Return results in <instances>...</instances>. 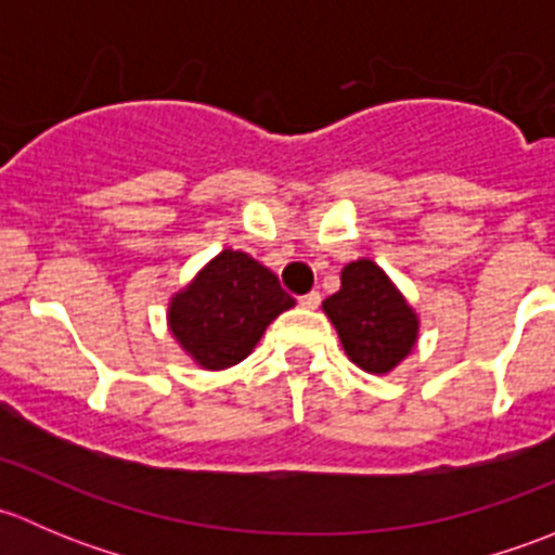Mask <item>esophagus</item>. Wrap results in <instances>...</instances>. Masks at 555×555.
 I'll return each mask as SVG.
<instances>
[{"mask_svg": "<svg viewBox=\"0 0 555 555\" xmlns=\"http://www.w3.org/2000/svg\"><path fill=\"white\" fill-rule=\"evenodd\" d=\"M319 300H322V295H319V293H306V295H300L298 304L304 306V309H317Z\"/></svg>", "mask_w": 555, "mask_h": 555, "instance_id": "34e87169", "label": "esophagus"}]
</instances>
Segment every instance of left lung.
<instances>
[{"label":"left lung","instance_id":"1","mask_svg":"<svg viewBox=\"0 0 555 555\" xmlns=\"http://www.w3.org/2000/svg\"><path fill=\"white\" fill-rule=\"evenodd\" d=\"M346 357L373 376H386L418 344V313L382 266L367 257L340 271V289L322 304Z\"/></svg>","mask_w":555,"mask_h":555}]
</instances>
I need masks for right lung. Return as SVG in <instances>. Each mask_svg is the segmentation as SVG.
<instances>
[{"mask_svg": "<svg viewBox=\"0 0 555 555\" xmlns=\"http://www.w3.org/2000/svg\"><path fill=\"white\" fill-rule=\"evenodd\" d=\"M276 273L238 249L211 257L179 293L166 322L179 349L204 371H228L251 354L268 324L293 309Z\"/></svg>", "mask_w": 555, "mask_h": 555, "instance_id": "obj_1", "label": "right lung"}]
</instances>
